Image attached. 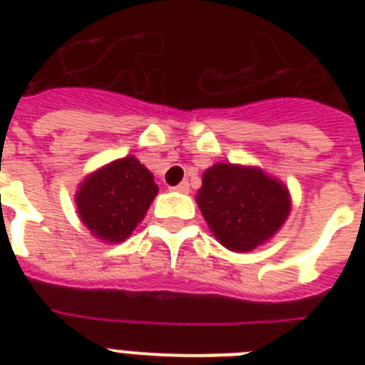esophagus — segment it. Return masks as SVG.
I'll return each mask as SVG.
<instances>
[{"label":"esophagus","instance_id":"obj_1","mask_svg":"<svg viewBox=\"0 0 365 365\" xmlns=\"http://www.w3.org/2000/svg\"><path fill=\"white\" fill-rule=\"evenodd\" d=\"M174 191H178V193H189V183L187 182H182L178 183V185H174Z\"/></svg>","mask_w":365,"mask_h":365}]
</instances>
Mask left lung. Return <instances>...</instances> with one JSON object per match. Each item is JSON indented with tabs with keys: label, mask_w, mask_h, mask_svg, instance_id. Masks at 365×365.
Segmentation results:
<instances>
[{
	"label": "left lung",
	"mask_w": 365,
	"mask_h": 365,
	"mask_svg": "<svg viewBox=\"0 0 365 365\" xmlns=\"http://www.w3.org/2000/svg\"><path fill=\"white\" fill-rule=\"evenodd\" d=\"M197 202L225 248L250 252L277 233L289 214V195L259 168L217 163L205 172Z\"/></svg>",
	"instance_id": "obj_1"
}]
</instances>
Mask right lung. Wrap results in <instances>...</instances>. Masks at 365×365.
Instances as JSON below:
<instances>
[{
  "label": "right lung",
  "mask_w": 365,
  "mask_h": 365,
  "mask_svg": "<svg viewBox=\"0 0 365 365\" xmlns=\"http://www.w3.org/2000/svg\"><path fill=\"white\" fill-rule=\"evenodd\" d=\"M159 187L136 157L113 160L79 185L76 205L93 235L121 242L142 222Z\"/></svg>",
  "instance_id": "add662e5"
}]
</instances>
